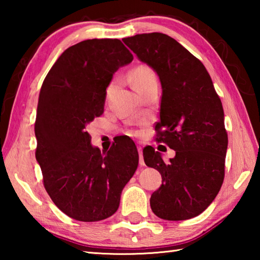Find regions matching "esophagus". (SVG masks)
<instances>
[{
	"mask_svg": "<svg viewBox=\"0 0 260 260\" xmlns=\"http://www.w3.org/2000/svg\"><path fill=\"white\" fill-rule=\"evenodd\" d=\"M138 150H139V156H140V160H139L140 165H141V166H144L146 164H144V160H143V152H142V148L139 147V148H138Z\"/></svg>",
	"mask_w": 260,
	"mask_h": 260,
	"instance_id": "obj_1",
	"label": "esophagus"
}]
</instances>
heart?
Returning a JSON list of instances; mask_svg holds the SVG:
<instances>
[{"label":"heart","mask_w":260,"mask_h":260,"mask_svg":"<svg viewBox=\"0 0 260 260\" xmlns=\"http://www.w3.org/2000/svg\"><path fill=\"white\" fill-rule=\"evenodd\" d=\"M156 80V77L150 69L147 67H136L133 71H132V81H133V86L136 89H140L141 87L148 85L149 82ZM113 88V82L109 87V91Z\"/></svg>","instance_id":"heart-1"}]
</instances>
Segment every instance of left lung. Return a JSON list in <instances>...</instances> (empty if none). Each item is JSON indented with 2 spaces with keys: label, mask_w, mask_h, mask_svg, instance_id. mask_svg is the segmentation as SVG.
<instances>
[{
  "label": "left lung",
  "mask_w": 260,
  "mask_h": 260,
  "mask_svg": "<svg viewBox=\"0 0 260 260\" xmlns=\"http://www.w3.org/2000/svg\"><path fill=\"white\" fill-rule=\"evenodd\" d=\"M157 73L161 85L158 142L175 151L170 161L149 148L146 165L161 174L150 197L152 212L170 221L201 214L212 203L225 177L228 136L221 101L200 59L173 38L143 33L122 39Z\"/></svg>",
  "instance_id": "8db88e82"
}]
</instances>
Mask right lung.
<instances>
[{
  "instance_id": "obj_1",
  "label": "right lung",
  "mask_w": 260,
  "mask_h": 260,
  "mask_svg": "<svg viewBox=\"0 0 260 260\" xmlns=\"http://www.w3.org/2000/svg\"><path fill=\"white\" fill-rule=\"evenodd\" d=\"M132 60L133 55L118 39L85 40L58 57L42 83L35 158L52 202L79 221L111 217L138 169V150L129 152L114 142L101 152L86 131L103 113L114 72Z\"/></svg>"
}]
</instances>
